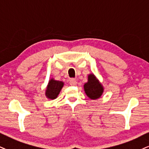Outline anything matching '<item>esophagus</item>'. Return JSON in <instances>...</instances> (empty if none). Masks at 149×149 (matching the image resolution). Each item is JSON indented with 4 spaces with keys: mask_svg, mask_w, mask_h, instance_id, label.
Segmentation results:
<instances>
[{
    "mask_svg": "<svg viewBox=\"0 0 149 149\" xmlns=\"http://www.w3.org/2000/svg\"><path fill=\"white\" fill-rule=\"evenodd\" d=\"M77 84V81L76 79H72L70 81V86H75Z\"/></svg>",
    "mask_w": 149,
    "mask_h": 149,
    "instance_id": "esophagus-1",
    "label": "esophagus"
}]
</instances>
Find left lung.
Listing matches in <instances>:
<instances>
[{
    "label": "left lung",
    "instance_id": "8db88e82",
    "mask_svg": "<svg viewBox=\"0 0 149 149\" xmlns=\"http://www.w3.org/2000/svg\"><path fill=\"white\" fill-rule=\"evenodd\" d=\"M84 89L86 95L93 100L100 99L104 91V86L93 73L88 75V81L84 84Z\"/></svg>",
    "mask_w": 149,
    "mask_h": 149
}]
</instances>
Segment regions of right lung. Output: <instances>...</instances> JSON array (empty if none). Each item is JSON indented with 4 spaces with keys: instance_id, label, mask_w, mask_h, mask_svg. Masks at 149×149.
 <instances>
[{
    "instance_id": "obj_1",
    "label": "right lung",
    "mask_w": 149,
    "mask_h": 149,
    "mask_svg": "<svg viewBox=\"0 0 149 149\" xmlns=\"http://www.w3.org/2000/svg\"><path fill=\"white\" fill-rule=\"evenodd\" d=\"M64 82L62 81L55 80L54 78H51L49 80L46 89L45 91V97L48 100H55L57 98L61 91L63 88Z\"/></svg>"
}]
</instances>
